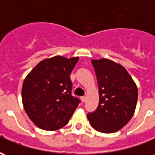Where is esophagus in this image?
Wrapping results in <instances>:
<instances>
[{
    "instance_id": "1",
    "label": "esophagus",
    "mask_w": 155,
    "mask_h": 155,
    "mask_svg": "<svg viewBox=\"0 0 155 155\" xmlns=\"http://www.w3.org/2000/svg\"><path fill=\"white\" fill-rule=\"evenodd\" d=\"M85 101H86V97H85V96H82V97H81V101H82V102H85Z\"/></svg>"
}]
</instances>
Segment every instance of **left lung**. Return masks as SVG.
Wrapping results in <instances>:
<instances>
[{
    "instance_id": "left-lung-1",
    "label": "left lung",
    "mask_w": 155,
    "mask_h": 155,
    "mask_svg": "<svg viewBox=\"0 0 155 155\" xmlns=\"http://www.w3.org/2000/svg\"><path fill=\"white\" fill-rule=\"evenodd\" d=\"M100 101L97 109L89 112L91 126L101 133H114L132 118L136 107L138 90L127 71L107 59L92 60Z\"/></svg>"
}]
</instances>
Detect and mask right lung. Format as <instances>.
Listing matches in <instances>:
<instances>
[{"label": "right lung", "mask_w": 155, "mask_h": 155, "mask_svg": "<svg viewBox=\"0 0 155 155\" xmlns=\"http://www.w3.org/2000/svg\"><path fill=\"white\" fill-rule=\"evenodd\" d=\"M79 61L54 56L41 61L26 76L22 86V102L36 126L56 130L66 125L81 103L72 95L71 71Z\"/></svg>", "instance_id": "1"}]
</instances>
